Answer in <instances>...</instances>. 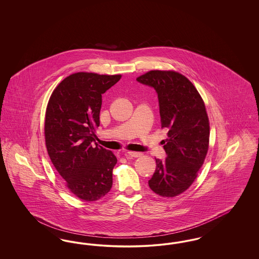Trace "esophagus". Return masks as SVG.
I'll list each match as a JSON object with an SVG mask.
<instances>
[{
  "label": "esophagus",
  "mask_w": 259,
  "mask_h": 259,
  "mask_svg": "<svg viewBox=\"0 0 259 259\" xmlns=\"http://www.w3.org/2000/svg\"><path fill=\"white\" fill-rule=\"evenodd\" d=\"M125 156H130V157H141L142 153L141 152H135V151H127L124 154Z\"/></svg>",
  "instance_id": "esophagus-1"
}]
</instances>
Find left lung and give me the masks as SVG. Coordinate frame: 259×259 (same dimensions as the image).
Instances as JSON below:
<instances>
[{
    "mask_svg": "<svg viewBox=\"0 0 259 259\" xmlns=\"http://www.w3.org/2000/svg\"><path fill=\"white\" fill-rule=\"evenodd\" d=\"M137 80L156 90L161 125L169 129L163 141L168 156L164 161L155 159L156 169L148 185L161 197H176L193 184L208 153L205 103L193 83L175 71L152 70Z\"/></svg>",
    "mask_w": 259,
    "mask_h": 259,
    "instance_id": "left-lung-1",
    "label": "left lung"
}]
</instances>
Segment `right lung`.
Masks as SVG:
<instances>
[{"label": "right lung", "mask_w": 259, "mask_h": 259, "mask_svg": "<svg viewBox=\"0 0 259 259\" xmlns=\"http://www.w3.org/2000/svg\"><path fill=\"white\" fill-rule=\"evenodd\" d=\"M121 74L78 72L70 74L50 96L45 120V139L53 166L67 188L84 201L104 197L112 185L117 162L111 150L93 148L100 125L102 94Z\"/></svg>", "instance_id": "obj_1"}]
</instances>
